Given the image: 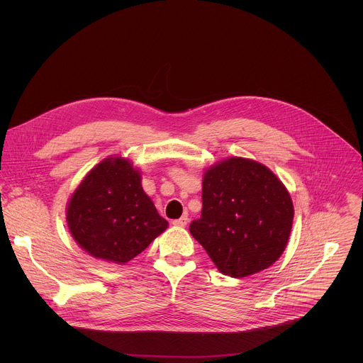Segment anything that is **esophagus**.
Masks as SVG:
<instances>
[{
  "label": "esophagus",
  "mask_w": 363,
  "mask_h": 363,
  "mask_svg": "<svg viewBox=\"0 0 363 363\" xmlns=\"http://www.w3.org/2000/svg\"><path fill=\"white\" fill-rule=\"evenodd\" d=\"M172 224H174L175 227H185V225L188 224V217L184 216V217H181L179 220H174Z\"/></svg>",
  "instance_id": "34e87169"
}]
</instances>
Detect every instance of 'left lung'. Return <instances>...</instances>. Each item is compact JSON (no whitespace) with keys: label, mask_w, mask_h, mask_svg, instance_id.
Listing matches in <instances>:
<instances>
[{"label":"left lung","mask_w":363,"mask_h":363,"mask_svg":"<svg viewBox=\"0 0 363 363\" xmlns=\"http://www.w3.org/2000/svg\"><path fill=\"white\" fill-rule=\"evenodd\" d=\"M293 217L287 188L266 165L231 157L205 169L201 218L189 233L223 274L241 279L279 260Z\"/></svg>","instance_id":"obj_1"}]
</instances>
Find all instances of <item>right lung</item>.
<instances>
[{"label": "right lung", "instance_id": "obj_1", "mask_svg": "<svg viewBox=\"0 0 363 363\" xmlns=\"http://www.w3.org/2000/svg\"><path fill=\"white\" fill-rule=\"evenodd\" d=\"M67 227L87 254L125 264L168 228L142 188V175L122 157H109L91 168L72 194Z\"/></svg>", "mask_w": 363, "mask_h": 363}]
</instances>
